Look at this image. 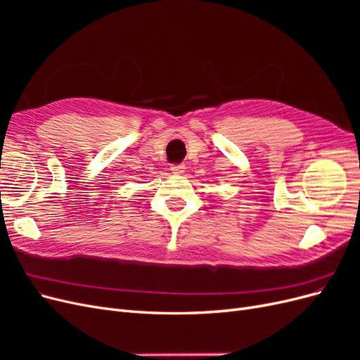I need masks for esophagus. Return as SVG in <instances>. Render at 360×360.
Returning <instances> with one entry per match:
<instances>
[{
    "label": "esophagus",
    "instance_id": "34e87169",
    "mask_svg": "<svg viewBox=\"0 0 360 360\" xmlns=\"http://www.w3.org/2000/svg\"><path fill=\"white\" fill-rule=\"evenodd\" d=\"M184 169H186V167H184L183 163H174V165H171V171H172L174 174H177V176H180V174H183Z\"/></svg>",
    "mask_w": 360,
    "mask_h": 360
}]
</instances>
